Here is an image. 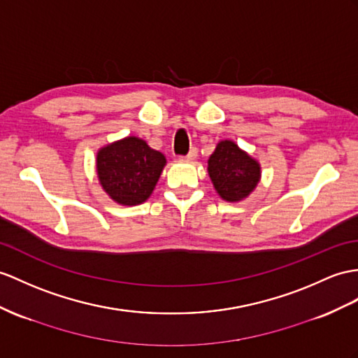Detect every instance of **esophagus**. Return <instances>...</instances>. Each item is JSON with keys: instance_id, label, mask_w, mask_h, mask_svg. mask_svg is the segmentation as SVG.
I'll use <instances>...</instances> for the list:
<instances>
[{"instance_id": "34e87169", "label": "esophagus", "mask_w": 358, "mask_h": 358, "mask_svg": "<svg viewBox=\"0 0 358 358\" xmlns=\"http://www.w3.org/2000/svg\"><path fill=\"white\" fill-rule=\"evenodd\" d=\"M196 156H197V149L196 147H193V149H191L185 156H180V158L185 161H191V159H196Z\"/></svg>"}]
</instances>
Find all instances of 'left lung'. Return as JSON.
Masks as SVG:
<instances>
[{"mask_svg":"<svg viewBox=\"0 0 358 358\" xmlns=\"http://www.w3.org/2000/svg\"><path fill=\"white\" fill-rule=\"evenodd\" d=\"M208 171L222 199L237 202L245 199L259 180V165L232 141L217 144L208 161Z\"/></svg>","mask_w":358,"mask_h":358,"instance_id":"left-lung-1","label":"left lung"}]
</instances>
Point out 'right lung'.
Segmentation results:
<instances>
[{"mask_svg":"<svg viewBox=\"0 0 358 358\" xmlns=\"http://www.w3.org/2000/svg\"><path fill=\"white\" fill-rule=\"evenodd\" d=\"M165 165V156L145 141L129 136L97 155V173L104 191L121 205L149 199Z\"/></svg>","mask_w":358,"mask_h":358,"instance_id":"obj_1","label":"right lung"}]
</instances>
